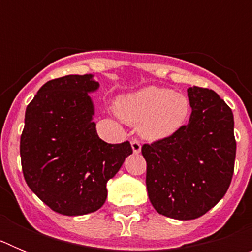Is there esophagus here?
I'll use <instances>...</instances> for the list:
<instances>
[{"label": "esophagus", "instance_id": "1", "mask_svg": "<svg viewBox=\"0 0 252 252\" xmlns=\"http://www.w3.org/2000/svg\"><path fill=\"white\" fill-rule=\"evenodd\" d=\"M131 146H132L133 154H139L140 151H141V144H140L136 139H133L132 141H131Z\"/></svg>", "mask_w": 252, "mask_h": 252}]
</instances>
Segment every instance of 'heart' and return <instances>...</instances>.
Returning a JSON list of instances; mask_svg holds the SVG:
<instances>
[{"label": "heart", "instance_id": "b5f03b06", "mask_svg": "<svg viewBox=\"0 0 252 252\" xmlns=\"http://www.w3.org/2000/svg\"><path fill=\"white\" fill-rule=\"evenodd\" d=\"M117 112L126 122L139 124L144 139L157 141L173 136L186 126L190 103L183 93L149 86L120 98Z\"/></svg>", "mask_w": 252, "mask_h": 252}]
</instances>
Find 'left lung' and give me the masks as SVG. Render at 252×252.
<instances>
[{"instance_id": "8db88e82", "label": "left lung", "mask_w": 252, "mask_h": 252, "mask_svg": "<svg viewBox=\"0 0 252 252\" xmlns=\"http://www.w3.org/2000/svg\"><path fill=\"white\" fill-rule=\"evenodd\" d=\"M192 115L168 139L144 144L146 188L157 212L174 220H194L226 194L233 175L236 140L233 115L212 90L188 88Z\"/></svg>"}]
</instances>
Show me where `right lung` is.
Returning <instances> with one entry per match:
<instances>
[{
	"mask_svg": "<svg viewBox=\"0 0 252 252\" xmlns=\"http://www.w3.org/2000/svg\"><path fill=\"white\" fill-rule=\"evenodd\" d=\"M92 74L46 82L29 103L20 140L24 178L53 211L81 216L101 208L106 184L132 154L130 142L107 144L92 121Z\"/></svg>",
	"mask_w": 252,
	"mask_h": 252,
	"instance_id": "add662e5",
	"label": "right lung"
}]
</instances>
